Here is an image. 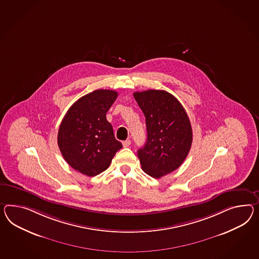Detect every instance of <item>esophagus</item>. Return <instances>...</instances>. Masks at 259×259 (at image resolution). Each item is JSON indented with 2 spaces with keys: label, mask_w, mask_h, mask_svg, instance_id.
<instances>
[{
  "label": "esophagus",
  "mask_w": 259,
  "mask_h": 259,
  "mask_svg": "<svg viewBox=\"0 0 259 259\" xmlns=\"http://www.w3.org/2000/svg\"><path fill=\"white\" fill-rule=\"evenodd\" d=\"M122 144H123V146H124V147H127V146H131L132 141H131V140H126V141H123V142H122Z\"/></svg>",
  "instance_id": "1"
}]
</instances>
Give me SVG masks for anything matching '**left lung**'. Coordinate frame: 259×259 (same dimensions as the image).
Here are the masks:
<instances>
[{
    "label": "left lung",
    "instance_id": "obj_1",
    "mask_svg": "<svg viewBox=\"0 0 259 259\" xmlns=\"http://www.w3.org/2000/svg\"><path fill=\"white\" fill-rule=\"evenodd\" d=\"M133 97L146 117L147 138L138 150L142 169L159 179L187 158L192 146L191 122L181 103L164 90L135 92Z\"/></svg>",
    "mask_w": 259,
    "mask_h": 259
}]
</instances>
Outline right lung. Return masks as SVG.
<instances>
[{"mask_svg":"<svg viewBox=\"0 0 259 259\" xmlns=\"http://www.w3.org/2000/svg\"><path fill=\"white\" fill-rule=\"evenodd\" d=\"M116 98L117 92L113 90H95L77 100L62 120L57 143L74 170L88 177L97 176L106 170L123 147L106 119Z\"/></svg>","mask_w":259,"mask_h":259,"instance_id":"obj_1","label":"right lung"}]
</instances>
